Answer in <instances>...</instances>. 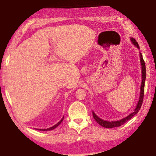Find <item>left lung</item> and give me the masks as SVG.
<instances>
[{
	"label": "left lung",
	"mask_w": 156,
	"mask_h": 156,
	"mask_svg": "<svg viewBox=\"0 0 156 156\" xmlns=\"http://www.w3.org/2000/svg\"><path fill=\"white\" fill-rule=\"evenodd\" d=\"M130 41H132V43H133V45L135 46H136L138 48H139V45L138 44V43L136 42V41L133 38H130ZM140 63H141V66H142V82H141V86H140V98H139V101L138 102V104H137L136 108H135L134 111L132 113H130L129 115H128L127 117L123 118V119L120 120H116V121H107V120H102L101 118H100L99 117L95 115L94 112L93 111V116L94 118V119L96 120V122L99 124L100 126H103L104 128H115V127H119V126H122L123 124L126 123L128 120H129L131 119V118L133 117V116L138 113V111H140L141 105H142L143 103V97H144V87H145V81H146V65H145V62L143 61V55L142 54L140 53Z\"/></svg>",
	"instance_id": "1"
}]
</instances>
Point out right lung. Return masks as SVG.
Returning a JSON list of instances; mask_svg holds the SVG:
<instances>
[{"label": "right lung", "instance_id": "add662e5", "mask_svg": "<svg viewBox=\"0 0 156 156\" xmlns=\"http://www.w3.org/2000/svg\"><path fill=\"white\" fill-rule=\"evenodd\" d=\"M63 118H62V119L60 120V121L58 122V123L57 124H55V126H52V127H51V128H46V129H38V130H42V131H48V130H53V129H55V128L56 127H58V126L61 123V122L63 121Z\"/></svg>", "mask_w": 156, "mask_h": 156}]
</instances>
